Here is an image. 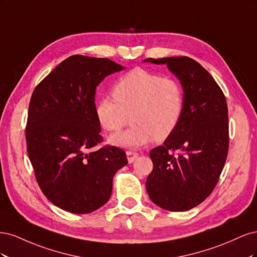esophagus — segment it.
<instances>
[{
  "mask_svg": "<svg viewBox=\"0 0 257 257\" xmlns=\"http://www.w3.org/2000/svg\"><path fill=\"white\" fill-rule=\"evenodd\" d=\"M126 155H127V161H128V163H133V162L139 157V154H138L137 152L131 151V150H127V151H126Z\"/></svg>",
  "mask_w": 257,
  "mask_h": 257,
  "instance_id": "esophagus-1",
  "label": "esophagus"
}]
</instances>
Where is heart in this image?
<instances>
[{"instance_id":"heart-1","label":"heart","mask_w":257,"mask_h":257,"mask_svg":"<svg viewBox=\"0 0 257 257\" xmlns=\"http://www.w3.org/2000/svg\"><path fill=\"white\" fill-rule=\"evenodd\" d=\"M112 95L96 106L97 119L106 131L120 132L131 121L132 126L110 138L116 146L137 148L153 139L164 141L180 122L184 107L182 84L173 77L136 67L114 84Z\"/></svg>"}]
</instances>
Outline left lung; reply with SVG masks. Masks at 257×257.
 Instances as JSON below:
<instances>
[{
  "mask_svg": "<svg viewBox=\"0 0 257 257\" xmlns=\"http://www.w3.org/2000/svg\"><path fill=\"white\" fill-rule=\"evenodd\" d=\"M145 61L167 64L184 91L180 122L164 145L150 151L153 169L147 178V192L163 209L186 211L211 194L226 161L229 147L226 98L212 76L189 57Z\"/></svg>",
  "mask_w": 257,
  "mask_h": 257,
  "instance_id": "obj_1",
  "label": "left lung"
}]
</instances>
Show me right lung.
I'll return each mask as SVG.
<instances>
[{"instance_id":"1","label":"right lung","mask_w":257,"mask_h":257,"mask_svg":"<svg viewBox=\"0 0 257 257\" xmlns=\"http://www.w3.org/2000/svg\"><path fill=\"white\" fill-rule=\"evenodd\" d=\"M123 67L105 58L68 57L36 85L29 104L27 151L44 195L72 213H90L110 198L126 153L103 142L95 90Z\"/></svg>"}]
</instances>
